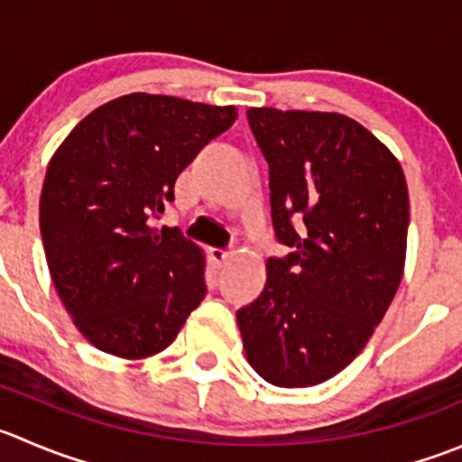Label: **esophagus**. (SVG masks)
<instances>
[{
  "label": "esophagus",
  "instance_id": "1",
  "mask_svg": "<svg viewBox=\"0 0 462 462\" xmlns=\"http://www.w3.org/2000/svg\"><path fill=\"white\" fill-rule=\"evenodd\" d=\"M209 257H212V262L221 268V266H226L227 259L232 257V253L230 250H223V248H212L209 250Z\"/></svg>",
  "mask_w": 462,
  "mask_h": 462
}]
</instances>
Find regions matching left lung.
I'll return each instance as SVG.
<instances>
[{"label":"left lung","instance_id":"left-lung-1","mask_svg":"<svg viewBox=\"0 0 462 462\" xmlns=\"http://www.w3.org/2000/svg\"><path fill=\"white\" fill-rule=\"evenodd\" d=\"M275 239L266 286L236 311L245 356L280 388L327 382L382 322L402 282L409 189L395 155L336 112L250 107Z\"/></svg>","mask_w":462,"mask_h":462}]
</instances>
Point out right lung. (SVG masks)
Here are the masks:
<instances>
[{
    "instance_id": "1",
    "label": "right lung",
    "mask_w": 462,
    "mask_h": 462,
    "mask_svg": "<svg viewBox=\"0 0 462 462\" xmlns=\"http://www.w3.org/2000/svg\"><path fill=\"white\" fill-rule=\"evenodd\" d=\"M235 119V106L126 94L89 112L51 158L40 196L44 257L94 347L158 355L205 298L203 253L153 221L182 169Z\"/></svg>"
}]
</instances>
